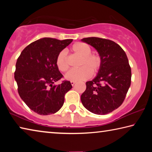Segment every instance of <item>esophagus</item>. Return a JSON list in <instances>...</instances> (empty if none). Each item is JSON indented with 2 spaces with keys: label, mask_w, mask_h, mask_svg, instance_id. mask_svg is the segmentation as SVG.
I'll use <instances>...</instances> for the list:
<instances>
[{
  "label": "esophagus",
  "mask_w": 152,
  "mask_h": 152,
  "mask_svg": "<svg viewBox=\"0 0 152 152\" xmlns=\"http://www.w3.org/2000/svg\"><path fill=\"white\" fill-rule=\"evenodd\" d=\"M70 83H71L72 85L74 86V84H75L76 83V82H74V81H71V82H70Z\"/></svg>",
  "instance_id": "1"
}]
</instances>
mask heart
Listing matches in <instances>:
<instances>
[{
	"label": "heart",
	"instance_id": "1",
	"mask_svg": "<svg viewBox=\"0 0 152 152\" xmlns=\"http://www.w3.org/2000/svg\"><path fill=\"white\" fill-rule=\"evenodd\" d=\"M71 50L77 56L81 57L80 66V68L72 70L67 73L64 78L69 81L78 82L90 78L92 73L96 74L100 69L101 60L99 56L91 53V48L85 43H76L72 46ZM56 66L61 72H66L69 66L65 51H61L56 58Z\"/></svg>",
	"mask_w": 152,
	"mask_h": 152
}]
</instances>
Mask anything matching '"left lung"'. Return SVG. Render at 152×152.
<instances>
[{"mask_svg":"<svg viewBox=\"0 0 152 152\" xmlns=\"http://www.w3.org/2000/svg\"><path fill=\"white\" fill-rule=\"evenodd\" d=\"M81 41L92 46L101 60L96 77L86 82L81 102L92 113L108 114L121 105L131 85L132 70L127 55L111 40L92 37Z\"/></svg>","mask_w":152,"mask_h":152,"instance_id":"8db88e82","label":"left lung"}]
</instances>
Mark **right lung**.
Segmentation results:
<instances>
[{
    "mask_svg": "<svg viewBox=\"0 0 152 152\" xmlns=\"http://www.w3.org/2000/svg\"><path fill=\"white\" fill-rule=\"evenodd\" d=\"M72 41L42 38L27 45L17 59L15 80L18 92L37 114L58 112L64 104V95L72 88L70 81L55 84L63 77L56 66V58Z\"/></svg>",
    "mask_w": 152,
    "mask_h": 152,
    "instance_id": "obj_1",
    "label": "right lung"
}]
</instances>
